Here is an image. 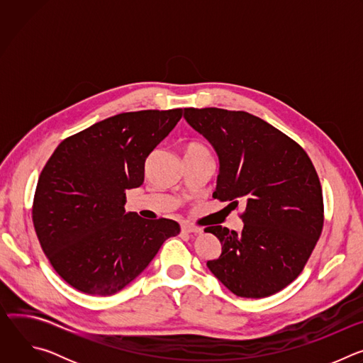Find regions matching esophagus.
<instances>
[{"mask_svg": "<svg viewBox=\"0 0 363 363\" xmlns=\"http://www.w3.org/2000/svg\"><path fill=\"white\" fill-rule=\"evenodd\" d=\"M181 228H182V233H185V234H199V233H202V228L191 225V224H182Z\"/></svg>", "mask_w": 363, "mask_h": 363, "instance_id": "34e87169", "label": "esophagus"}]
</instances>
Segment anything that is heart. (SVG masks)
I'll return each instance as SVG.
<instances>
[{
	"label": "heart",
	"mask_w": 363,
	"mask_h": 363,
	"mask_svg": "<svg viewBox=\"0 0 363 363\" xmlns=\"http://www.w3.org/2000/svg\"><path fill=\"white\" fill-rule=\"evenodd\" d=\"M195 149H203L201 145H196V143H191V145H188L186 146V150H195ZM185 150V152H186Z\"/></svg>",
	"instance_id": "1"
}]
</instances>
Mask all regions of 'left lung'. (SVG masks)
Here are the masks:
<instances>
[{
    "instance_id": "left-lung-1",
    "label": "left lung",
    "mask_w": 363,
    "mask_h": 363,
    "mask_svg": "<svg viewBox=\"0 0 363 363\" xmlns=\"http://www.w3.org/2000/svg\"><path fill=\"white\" fill-rule=\"evenodd\" d=\"M184 118L218 157L213 196L245 205L240 233L205 228L221 242V255L206 267L238 297L280 291L300 274L323 228L322 186L312 161L294 140L247 112L189 108Z\"/></svg>"
}]
</instances>
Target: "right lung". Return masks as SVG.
Segmentation results:
<instances>
[{"label": "right lung", "instance_id": "obj_1", "mask_svg": "<svg viewBox=\"0 0 363 363\" xmlns=\"http://www.w3.org/2000/svg\"><path fill=\"white\" fill-rule=\"evenodd\" d=\"M182 109L121 113L65 139L37 182L33 223L57 274L79 291L112 296L132 283L177 221L126 214V189L143 184L145 161Z\"/></svg>", "mask_w": 363, "mask_h": 363}]
</instances>
